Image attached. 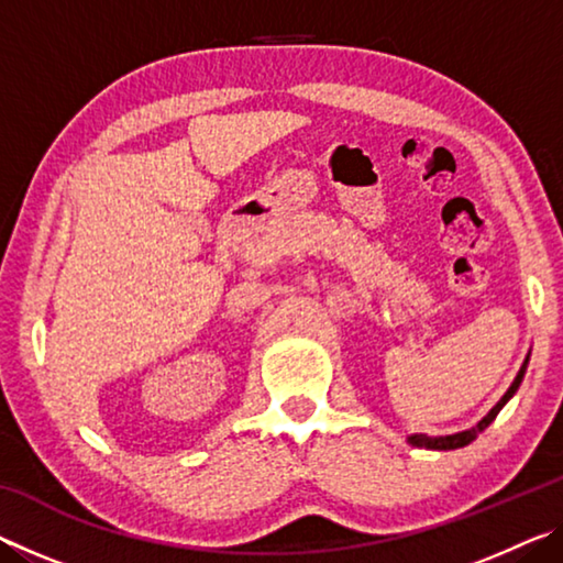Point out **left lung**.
<instances>
[{
	"instance_id": "8db88e82",
	"label": "left lung",
	"mask_w": 563,
	"mask_h": 563,
	"mask_svg": "<svg viewBox=\"0 0 563 563\" xmlns=\"http://www.w3.org/2000/svg\"><path fill=\"white\" fill-rule=\"evenodd\" d=\"M527 365H529V357L523 360V365H521V369H519V375L514 377V383H511V387L507 389V393H504V397L499 399L497 405H494V407L489 409V415H487V417L479 419V424L472 427V430H464V432H456V434H446V437L412 434V437H407V442H409V444H415V446H424V450H460V446H466L470 442H474V440H476V434L487 430V427L494 422V417H497V415L501 412V407L509 402V399L514 397V393H517L519 385H521V379H523V373H527Z\"/></svg>"
}]
</instances>
